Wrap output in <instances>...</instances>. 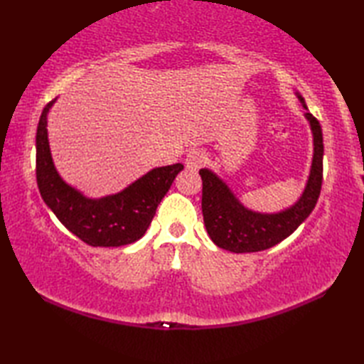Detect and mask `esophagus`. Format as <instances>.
<instances>
[{"mask_svg":"<svg viewBox=\"0 0 364 364\" xmlns=\"http://www.w3.org/2000/svg\"><path fill=\"white\" fill-rule=\"evenodd\" d=\"M206 161V154L202 151V150H191L188 154H186V159H184V164H186L188 168H192V170H197L202 167L205 164Z\"/></svg>","mask_w":364,"mask_h":364,"instance_id":"34e87169","label":"esophagus"}]
</instances>
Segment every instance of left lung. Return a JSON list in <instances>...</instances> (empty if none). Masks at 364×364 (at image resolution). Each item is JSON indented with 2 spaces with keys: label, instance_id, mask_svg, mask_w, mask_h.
<instances>
[{
  "label": "left lung",
  "instance_id": "1",
  "mask_svg": "<svg viewBox=\"0 0 364 364\" xmlns=\"http://www.w3.org/2000/svg\"><path fill=\"white\" fill-rule=\"evenodd\" d=\"M301 103L304 98L299 97ZM314 136L311 173L304 196L289 210L278 214L252 213L237 202L230 189L206 168L202 176V213L208 235L220 249L233 253H253L270 249L292 235L314 210L322 186L323 142L319 120L306 112Z\"/></svg>",
  "mask_w": 364,
  "mask_h": 364
}]
</instances>
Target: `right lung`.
I'll list each match as a JSON object with an SVG mask.
<instances>
[{
	"label": "right lung",
	"instance_id": "add662e5",
	"mask_svg": "<svg viewBox=\"0 0 364 364\" xmlns=\"http://www.w3.org/2000/svg\"><path fill=\"white\" fill-rule=\"evenodd\" d=\"M53 103L54 100L43 107L36 134V178L43 202L68 231L87 245L120 247L141 239L184 166L178 162L153 168L120 194L102 200L82 197L60 180L53 166L46 137V114Z\"/></svg>",
	"mask_w": 364,
	"mask_h": 364
}]
</instances>
